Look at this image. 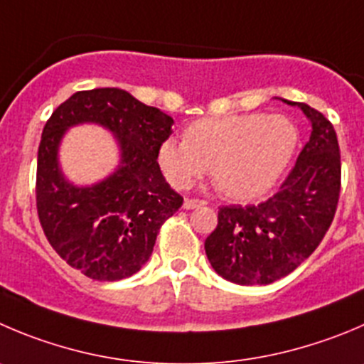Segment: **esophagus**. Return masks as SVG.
I'll use <instances>...</instances> for the list:
<instances>
[{
	"mask_svg": "<svg viewBox=\"0 0 364 364\" xmlns=\"http://www.w3.org/2000/svg\"><path fill=\"white\" fill-rule=\"evenodd\" d=\"M202 205H205V202H203V200H191V198H188V200H184V209H196V207H202Z\"/></svg>",
	"mask_w": 364,
	"mask_h": 364,
	"instance_id": "34e87169",
	"label": "esophagus"
}]
</instances>
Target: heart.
Listing matches in <instances>:
<instances>
[{
  "label": "heart",
  "mask_w": 364,
  "mask_h": 364,
  "mask_svg": "<svg viewBox=\"0 0 364 364\" xmlns=\"http://www.w3.org/2000/svg\"><path fill=\"white\" fill-rule=\"evenodd\" d=\"M296 144L295 123L280 114L205 117L189 124L186 139L162 141L159 164L173 188H189L210 169L227 198L247 202L279 182Z\"/></svg>",
  "instance_id": "1"
}]
</instances>
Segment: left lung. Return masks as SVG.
<instances>
[{"label": "left lung", "instance_id": "8db88e82", "mask_svg": "<svg viewBox=\"0 0 364 364\" xmlns=\"http://www.w3.org/2000/svg\"><path fill=\"white\" fill-rule=\"evenodd\" d=\"M311 137L279 191L259 205H223L205 254L218 275L241 286L272 284L289 275L323 240L341 188L340 146L331 121L306 103Z\"/></svg>", "mask_w": 364, "mask_h": 364}]
</instances>
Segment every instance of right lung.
<instances>
[{
  "label": "right lung",
  "mask_w": 364,
  "mask_h": 364,
  "mask_svg": "<svg viewBox=\"0 0 364 364\" xmlns=\"http://www.w3.org/2000/svg\"><path fill=\"white\" fill-rule=\"evenodd\" d=\"M95 122L120 146V164L92 186L63 176L58 148L65 129ZM173 117L116 87L78 91L55 109L37 154V213L53 250L85 277L121 280L143 268L162 223L184 202L159 168Z\"/></svg>",
  "instance_id": "right-lung-1"
}]
</instances>
